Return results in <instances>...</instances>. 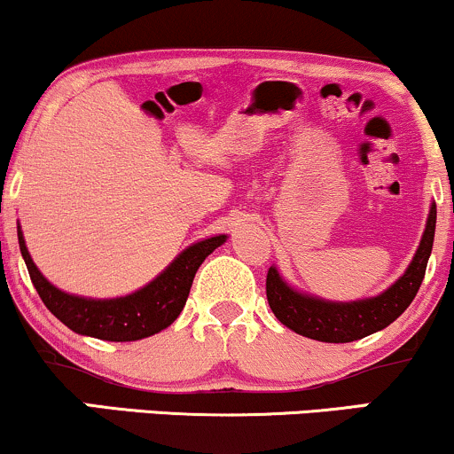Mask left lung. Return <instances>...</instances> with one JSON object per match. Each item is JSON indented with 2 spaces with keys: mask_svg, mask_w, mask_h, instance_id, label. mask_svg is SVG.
<instances>
[{
  "mask_svg": "<svg viewBox=\"0 0 454 454\" xmlns=\"http://www.w3.org/2000/svg\"><path fill=\"white\" fill-rule=\"evenodd\" d=\"M435 217V202H431L423 239H420L410 267L388 290L372 296V299L335 303V301L303 294L290 288L281 279L278 269L270 267L267 273V299L275 317L290 331L326 343L356 341L387 328L390 322L397 320L408 309V305L419 293L420 284H423L427 262H429L431 247H434Z\"/></svg>",
  "mask_w": 454,
  "mask_h": 454,
  "instance_id": "1",
  "label": "left lung"
}]
</instances>
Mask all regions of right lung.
Masks as SVG:
<instances>
[{
	"label": "right lung",
	"mask_w": 454,
	"mask_h": 454,
	"mask_svg": "<svg viewBox=\"0 0 454 454\" xmlns=\"http://www.w3.org/2000/svg\"><path fill=\"white\" fill-rule=\"evenodd\" d=\"M226 241V234L198 241L176 256L153 281L145 288L119 299H85V296L67 294L55 288L40 273L31 260L23 232L19 226V247L27 264L29 278L38 290L43 303L57 320L78 335L96 337L104 341H137L164 331L184 311L187 294L198 267L205 262L213 249Z\"/></svg>",
	"instance_id": "add662e5"
}]
</instances>
